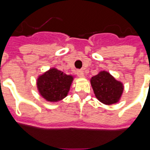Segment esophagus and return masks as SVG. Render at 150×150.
<instances>
[{
  "mask_svg": "<svg viewBox=\"0 0 150 150\" xmlns=\"http://www.w3.org/2000/svg\"><path fill=\"white\" fill-rule=\"evenodd\" d=\"M76 74L78 75L79 77H80V78H83L84 77V74H83V71H81V70H79V71H76Z\"/></svg>",
  "mask_w": 150,
  "mask_h": 150,
  "instance_id": "1",
  "label": "esophagus"
}]
</instances>
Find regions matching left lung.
<instances>
[{
    "mask_svg": "<svg viewBox=\"0 0 150 150\" xmlns=\"http://www.w3.org/2000/svg\"><path fill=\"white\" fill-rule=\"evenodd\" d=\"M95 96L101 103L111 105L118 103L124 91V85L109 72L102 71L91 79Z\"/></svg>",
    "mask_w": 150,
    "mask_h": 150,
    "instance_id": "1",
    "label": "left lung"
}]
</instances>
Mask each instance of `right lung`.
<instances>
[{
	"label": "right lung",
	"instance_id": "1",
	"mask_svg": "<svg viewBox=\"0 0 150 150\" xmlns=\"http://www.w3.org/2000/svg\"><path fill=\"white\" fill-rule=\"evenodd\" d=\"M74 76L53 67L38 76V91L46 101L59 102L67 96Z\"/></svg>",
	"mask_w": 150,
	"mask_h": 150
}]
</instances>
